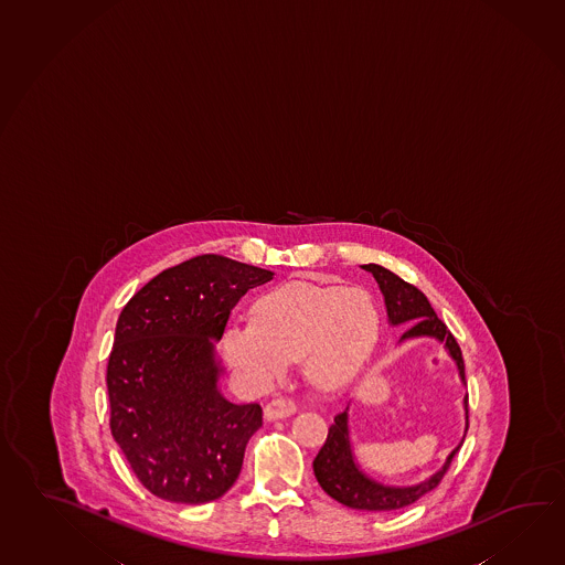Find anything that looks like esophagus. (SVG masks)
Wrapping results in <instances>:
<instances>
[{
  "label": "esophagus",
  "instance_id": "esophagus-1",
  "mask_svg": "<svg viewBox=\"0 0 565 565\" xmlns=\"http://www.w3.org/2000/svg\"><path fill=\"white\" fill-rule=\"evenodd\" d=\"M298 408L296 403L289 398H276L269 404H265L264 416L267 420H277V418H288L294 415Z\"/></svg>",
  "mask_w": 565,
  "mask_h": 565
}]
</instances>
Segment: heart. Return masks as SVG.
<instances>
[{"mask_svg":"<svg viewBox=\"0 0 565 565\" xmlns=\"http://www.w3.org/2000/svg\"><path fill=\"white\" fill-rule=\"evenodd\" d=\"M379 338V311L362 291L289 284L254 303V322L233 323L223 352L247 381L269 384L301 358L306 381L335 391L356 376Z\"/></svg>","mask_w":565,"mask_h":565,"instance_id":"obj_1","label":"heart"}]
</instances>
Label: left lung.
I'll return each mask as SVG.
<instances>
[{
	"instance_id": "left-lung-1",
	"label": "left lung",
	"mask_w": 565,
	"mask_h": 565,
	"mask_svg": "<svg viewBox=\"0 0 565 565\" xmlns=\"http://www.w3.org/2000/svg\"><path fill=\"white\" fill-rule=\"evenodd\" d=\"M360 267L376 279L392 328L406 326L398 344H403L406 340H416V338L437 340L438 344H443V348L447 350L450 360L459 370L462 386H467L461 348L447 330V326L438 320V316L430 308L425 294L420 289H416L415 286L406 284L401 277L394 276L382 265L369 264L360 265ZM467 398L469 396L465 394V398H462L465 433H462L461 443L450 450L443 465L430 477H426L425 481L403 484V487L381 483L374 477H370L369 472L362 471V467L358 465L354 447H352V437H350V404H352V398H350L344 411L334 416V425L330 426L328 438L318 452V457L313 459V475H316L318 483L328 495L350 509L381 513V511H396V509L413 505L415 501L440 483L443 475L449 469L455 452L461 449L467 428H469L467 426L469 425L467 423L469 420Z\"/></svg>"
}]
</instances>
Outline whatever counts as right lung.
Segmentation results:
<instances>
[{"instance_id":"1","label":"right lung","mask_w":565,"mask_h":565,"mask_svg":"<svg viewBox=\"0 0 565 565\" xmlns=\"http://www.w3.org/2000/svg\"><path fill=\"white\" fill-rule=\"evenodd\" d=\"M269 279V269L199 255L120 311L106 369L110 430L152 495L201 505L237 481L262 406L223 396L217 342L237 301Z\"/></svg>"}]
</instances>
